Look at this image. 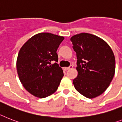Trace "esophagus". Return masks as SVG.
<instances>
[{"label":"esophagus","mask_w":122,"mask_h":122,"mask_svg":"<svg viewBox=\"0 0 122 122\" xmlns=\"http://www.w3.org/2000/svg\"><path fill=\"white\" fill-rule=\"evenodd\" d=\"M73 66L72 65H70L69 67H67V68H64V71H68V70H70L71 69H73Z\"/></svg>","instance_id":"esophagus-1"}]
</instances>
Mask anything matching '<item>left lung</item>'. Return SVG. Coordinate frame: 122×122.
<instances>
[{
    "mask_svg": "<svg viewBox=\"0 0 122 122\" xmlns=\"http://www.w3.org/2000/svg\"><path fill=\"white\" fill-rule=\"evenodd\" d=\"M71 41L77 57L78 76L73 81L75 89L88 98L100 95L114 76L112 49L102 39L88 33L73 36Z\"/></svg>",
    "mask_w": 122,
    "mask_h": 122,
    "instance_id": "8db88e82",
    "label": "left lung"
}]
</instances>
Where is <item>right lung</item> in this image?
<instances>
[{
    "instance_id": "add662e5",
    "label": "right lung",
    "mask_w": 122,
    "mask_h": 122,
    "mask_svg": "<svg viewBox=\"0 0 122 122\" xmlns=\"http://www.w3.org/2000/svg\"><path fill=\"white\" fill-rule=\"evenodd\" d=\"M64 37L48 32L39 33L24 44L17 59V71L24 88L43 98L56 92L64 76L58 64L57 49ZM52 61H55L51 64Z\"/></svg>"
}]
</instances>
